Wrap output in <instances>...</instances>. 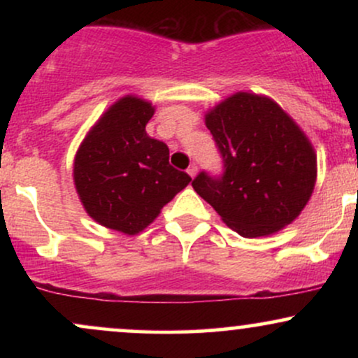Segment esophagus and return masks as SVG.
<instances>
[{
    "label": "esophagus",
    "mask_w": 358,
    "mask_h": 358,
    "mask_svg": "<svg viewBox=\"0 0 358 358\" xmlns=\"http://www.w3.org/2000/svg\"><path fill=\"white\" fill-rule=\"evenodd\" d=\"M196 171H199V168H196V165H195V163H193V165H190V166H188L187 173H188V175H190V176H192V178H193V176H195V175H196Z\"/></svg>",
    "instance_id": "1"
}]
</instances>
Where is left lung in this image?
Masks as SVG:
<instances>
[{"label": "left lung", "instance_id": "obj_1", "mask_svg": "<svg viewBox=\"0 0 358 358\" xmlns=\"http://www.w3.org/2000/svg\"><path fill=\"white\" fill-rule=\"evenodd\" d=\"M224 173L200 171L192 187L242 237L281 231L301 213L316 182V155L273 99L237 92L205 114Z\"/></svg>", "mask_w": 358, "mask_h": 358}]
</instances>
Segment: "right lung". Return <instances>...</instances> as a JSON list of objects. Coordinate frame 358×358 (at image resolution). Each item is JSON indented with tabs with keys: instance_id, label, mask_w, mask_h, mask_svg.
<instances>
[{
	"instance_id": "obj_1",
	"label": "right lung",
	"mask_w": 358,
	"mask_h": 358,
	"mask_svg": "<svg viewBox=\"0 0 358 358\" xmlns=\"http://www.w3.org/2000/svg\"><path fill=\"white\" fill-rule=\"evenodd\" d=\"M151 102L126 96L102 114L73 159V183L85 212L113 231L134 236L192 178L170 165V150L146 134Z\"/></svg>"
}]
</instances>
